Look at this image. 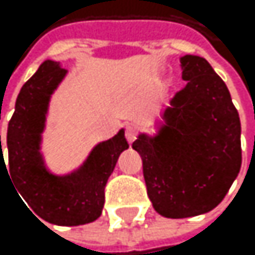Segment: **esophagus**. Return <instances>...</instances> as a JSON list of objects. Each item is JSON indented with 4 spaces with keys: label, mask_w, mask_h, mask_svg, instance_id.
Here are the masks:
<instances>
[{
    "label": "esophagus",
    "mask_w": 255,
    "mask_h": 255,
    "mask_svg": "<svg viewBox=\"0 0 255 255\" xmlns=\"http://www.w3.org/2000/svg\"><path fill=\"white\" fill-rule=\"evenodd\" d=\"M125 137L130 143L136 139V127L134 125H127L125 127Z\"/></svg>",
    "instance_id": "1"
}]
</instances>
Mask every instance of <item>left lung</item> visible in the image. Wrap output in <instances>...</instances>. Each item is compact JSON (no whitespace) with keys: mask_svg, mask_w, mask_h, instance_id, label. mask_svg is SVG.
Listing matches in <instances>:
<instances>
[{"mask_svg":"<svg viewBox=\"0 0 255 255\" xmlns=\"http://www.w3.org/2000/svg\"><path fill=\"white\" fill-rule=\"evenodd\" d=\"M180 67L187 85L163 110L159 133L133 142L153 207L170 219L216 208L242 165L240 118L228 87L205 58L185 55Z\"/></svg>","mask_w":255,"mask_h":255,"instance_id":"left-lung-1","label":"left lung"}]
</instances>
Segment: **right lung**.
<instances>
[{"label":"right lung","instance_id":"obj_1","mask_svg":"<svg viewBox=\"0 0 255 255\" xmlns=\"http://www.w3.org/2000/svg\"><path fill=\"white\" fill-rule=\"evenodd\" d=\"M65 75L67 70L59 62L47 59L22 85L7 128V166L0 136V171L1 166L8 170L22 199L36 216L52 225L76 227L101 216L107 180L119 154L128 148V142L124 130H119L115 137L98 143L78 170L64 176L47 170L41 154L42 131L48 102Z\"/></svg>","mask_w":255,"mask_h":255}]
</instances>
